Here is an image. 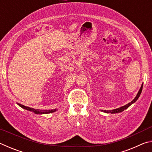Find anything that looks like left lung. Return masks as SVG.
I'll list each match as a JSON object with an SVG mask.
<instances>
[{
    "label": "left lung",
    "mask_w": 152,
    "mask_h": 152,
    "mask_svg": "<svg viewBox=\"0 0 152 152\" xmlns=\"http://www.w3.org/2000/svg\"><path fill=\"white\" fill-rule=\"evenodd\" d=\"M142 88H143V84H142V85H141V88H140V91H139L138 93H137V96H136L135 97V99H133L132 102H129V103H128L127 104H125V106H123V107H120V108H118V109H113V110H102V111H103V112H104V113H121V112L123 111V110H125L126 109H127V108H128L129 107L130 105H132L133 103H134V102H135L136 101H137V100L138 99V98L140 97V94H141V91H142Z\"/></svg>",
    "instance_id": "obj_1"
}]
</instances>
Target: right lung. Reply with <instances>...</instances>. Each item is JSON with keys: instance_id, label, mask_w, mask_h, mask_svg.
I'll return each instance as SVG.
<instances>
[{"instance_id": "1", "label": "right lung", "mask_w": 152, "mask_h": 152, "mask_svg": "<svg viewBox=\"0 0 152 152\" xmlns=\"http://www.w3.org/2000/svg\"><path fill=\"white\" fill-rule=\"evenodd\" d=\"M19 107H20L23 109H26L27 110H30V111H32L35 113V114H47V113H51L56 111V109H52V110H39V109H35L33 108H30L29 107L24 106V105L20 104L19 103H17Z\"/></svg>"}]
</instances>
